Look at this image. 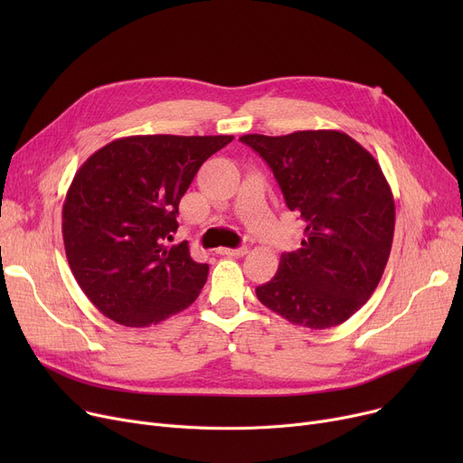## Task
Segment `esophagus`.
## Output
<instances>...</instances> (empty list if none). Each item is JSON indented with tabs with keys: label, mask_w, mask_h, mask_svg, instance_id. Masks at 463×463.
Here are the masks:
<instances>
[{
	"label": "esophagus",
	"mask_w": 463,
	"mask_h": 463,
	"mask_svg": "<svg viewBox=\"0 0 463 463\" xmlns=\"http://www.w3.org/2000/svg\"><path fill=\"white\" fill-rule=\"evenodd\" d=\"M219 255H227V257H241L248 253V246H240V248H219Z\"/></svg>",
	"instance_id": "1"
}]
</instances>
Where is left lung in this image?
Masks as SVG:
<instances>
[{
  "label": "left lung",
  "mask_w": 463,
  "mask_h": 463,
  "mask_svg": "<svg viewBox=\"0 0 463 463\" xmlns=\"http://www.w3.org/2000/svg\"><path fill=\"white\" fill-rule=\"evenodd\" d=\"M240 140L270 166L306 227L300 250L281 253L257 298L297 326L342 325L372 297L392 248L394 199L381 166L339 131Z\"/></svg>",
  "instance_id": "obj_1"
}]
</instances>
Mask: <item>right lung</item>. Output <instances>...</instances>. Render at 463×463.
<instances>
[{"label": "right lung", "mask_w": 463, "mask_h": 463, "mask_svg": "<svg viewBox=\"0 0 463 463\" xmlns=\"http://www.w3.org/2000/svg\"><path fill=\"white\" fill-rule=\"evenodd\" d=\"M231 135H140L97 150L63 204V244L84 295L124 326L157 325L197 300L208 264L187 241L168 248L178 206L201 165Z\"/></svg>", "instance_id": "obj_1"}]
</instances>
